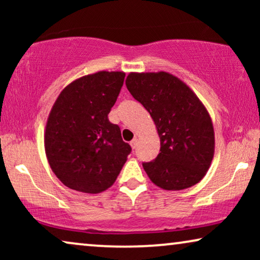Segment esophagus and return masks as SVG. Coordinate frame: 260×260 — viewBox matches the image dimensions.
<instances>
[{"label": "esophagus", "mask_w": 260, "mask_h": 260, "mask_svg": "<svg viewBox=\"0 0 260 260\" xmlns=\"http://www.w3.org/2000/svg\"><path fill=\"white\" fill-rule=\"evenodd\" d=\"M137 143H138L137 138H134V140L130 142V145H131V148H133V149H136V147H137Z\"/></svg>", "instance_id": "obj_1"}]
</instances>
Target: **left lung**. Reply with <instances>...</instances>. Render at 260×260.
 <instances>
[{
	"label": "left lung",
	"mask_w": 260,
	"mask_h": 260,
	"mask_svg": "<svg viewBox=\"0 0 260 260\" xmlns=\"http://www.w3.org/2000/svg\"><path fill=\"white\" fill-rule=\"evenodd\" d=\"M125 85L150 113L161 149L143 163L149 179L165 190L189 188L204 179L214 156L212 118L193 90L168 72H131Z\"/></svg>",
	"instance_id": "left-lung-1"
}]
</instances>
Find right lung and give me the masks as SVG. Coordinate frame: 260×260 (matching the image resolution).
<instances>
[{"label":"right lung","instance_id":"add662e5","mask_svg":"<svg viewBox=\"0 0 260 260\" xmlns=\"http://www.w3.org/2000/svg\"><path fill=\"white\" fill-rule=\"evenodd\" d=\"M124 72L99 71L70 83L46 123L45 151L66 187L98 194L112 186L131 147L108 118L123 86Z\"/></svg>","mask_w":260,"mask_h":260}]
</instances>
